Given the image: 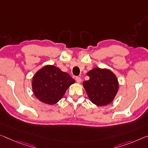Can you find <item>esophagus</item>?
Returning a JSON list of instances; mask_svg holds the SVG:
<instances>
[{
    "instance_id": "34e87169",
    "label": "esophagus",
    "mask_w": 148,
    "mask_h": 148,
    "mask_svg": "<svg viewBox=\"0 0 148 148\" xmlns=\"http://www.w3.org/2000/svg\"><path fill=\"white\" fill-rule=\"evenodd\" d=\"M76 81L77 82V83L79 84L82 82V79H81V78H79V77H76Z\"/></svg>"
}]
</instances>
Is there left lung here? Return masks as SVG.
Returning <instances> with one entry per match:
<instances>
[{
  "label": "left lung",
  "instance_id": "left-lung-1",
  "mask_svg": "<svg viewBox=\"0 0 148 148\" xmlns=\"http://www.w3.org/2000/svg\"><path fill=\"white\" fill-rule=\"evenodd\" d=\"M87 75L90 79L84 81L83 86L91 101L97 106L111 103L119 90L115 74L110 70L95 68Z\"/></svg>",
  "mask_w": 148,
  "mask_h": 148
}]
</instances>
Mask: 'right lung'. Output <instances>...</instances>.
I'll return each mask as SVG.
<instances>
[{
    "label": "right lung",
    "mask_w": 148,
    "mask_h": 148,
    "mask_svg": "<svg viewBox=\"0 0 148 148\" xmlns=\"http://www.w3.org/2000/svg\"><path fill=\"white\" fill-rule=\"evenodd\" d=\"M75 80L66 72L53 65H47L33 77L32 90L41 102L54 105L62 99L69 86Z\"/></svg>",
    "instance_id": "right-lung-1"
}]
</instances>
